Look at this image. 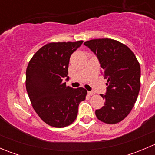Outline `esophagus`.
<instances>
[{
  "mask_svg": "<svg viewBox=\"0 0 155 155\" xmlns=\"http://www.w3.org/2000/svg\"><path fill=\"white\" fill-rule=\"evenodd\" d=\"M94 92L93 91H87V94L88 95H91H91H94Z\"/></svg>",
  "mask_w": 155,
  "mask_h": 155,
  "instance_id": "obj_1",
  "label": "esophagus"
}]
</instances>
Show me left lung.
<instances>
[{
	"label": "left lung",
	"mask_w": 155,
	"mask_h": 155,
	"mask_svg": "<svg viewBox=\"0 0 155 155\" xmlns=\"http://www.w3.org/2000/svg\"><path fill=\"white\" fill-rule=\"evenodd\" d=\"M96 54L107 79L104 107L95 111L100 121L116 124L127 116L140 89V66L126 45L112 39H95L84 43Z\"/></svg>",
	"instance_id": "left-lung-1"
}]
</instances>
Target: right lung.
Instances as JSON below:
<instances>
[{
  "instance_id": "obj_1",
  "label": "right lung",
  "mask_w": 155,
  "mask_h": 155,
  "mask_svg": "<svg viewBox=\"0 0 155 155\" xmlns=\"http://www.w3.org/2000/svg\"><path fill=\"white\" fill-rule=\"evenodd\" d=\"M83 41L50 43L40 48L26 70V89L32 107L48 125L64 127L76 120L78 107L85 100L83 87L67 86L71 54Z\"/></svg>"
}]
</instances>
